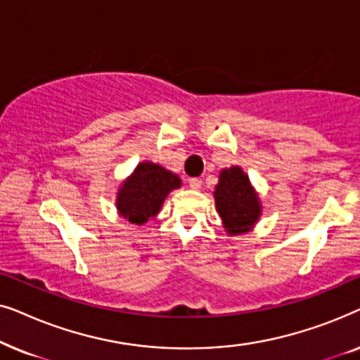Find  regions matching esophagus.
<instances>
[{"label": "esophagus", "instance_id": "1", "mask_svg": "<svg viewBox=\"0 0 360 360\" xmlns=\"http://www.w3.org/2000/svg\"><path fill=\"white\" fill-rule=\"evenodd\" d=\"M201 186H203V181H201V179H191L190 180V188L191 190H201Z\"/></svg>", "mask_w": 360, "mask_h": 360}]
</instances>
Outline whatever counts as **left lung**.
I'll use <instances>...</instances> for the list:
<instances>
[{"mask_svg": "<svg viewBox=\"0 0 360 360\" xmlns=\"http://www.w3.org/2000/svg\"><path fill=\"white\" fill-rule=\"evenodd\" d=\"M213 195L224 229L231 236L249 233L260 218V200L240 167L221 170Z\"/></svg>", "mask_w": 360, "mask_h": 360, "instance_id": "8db88e82", "label": "left lung"}]
</instances>
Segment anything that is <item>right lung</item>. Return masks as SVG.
Listing matches in <instances>:
<instances>
[{
    "instance_id": "right-lung-1",
    "label": "right lung",
    "mask_w": 360,
    "mask_h": 360,
    "mask_svg": "<svg viewBox=\"0 0 360 360\" xmlns=\"http://www.w3.org/2000/svg\"><path fill=\"white\" fill-rule=\"evenodd\" d=\"M180 185L179 175L154 162H141L120 186L116 196L117 213L131 224L142 226L155 218L167 195L180 188Z\"/></svg>"
}]
</instances>
